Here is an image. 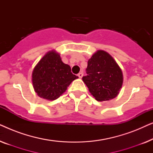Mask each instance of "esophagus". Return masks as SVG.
<instances>
[{"label": "esophagus", "instance_id": "1", "mask_svg": "<svg viewBox=\"0 0 153 153\" xmlns=\"http://www.w3.org/2000/svg\"><path fill=\"white\" fill-rule=\"evenodd\" d=\"M83 75V72H80V73H79V74H78V76H79L80 79H81V78H82Z\"/></svg>", "mask_w": 153, "mask_h": 153}]
</instances>
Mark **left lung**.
Wrapping results in <instances>:
<instances>
[{
  "label": "left lung",
  "mask_w": 153,
  "mask_h": 153,
  "mask_svg": "<svg viewBox=\"0 0 153 153\" xmlns=\"http://www.w3.org/2000/svg\"><path fill=\"white\" fill-rule=\"evenodd\" d=\"M87 76L82 80L96 100L107 101L118 96L123 83V72L109 53L98 50L88 61Z\"/></svg>",
  "instance_id": "1"
}]
</instances>
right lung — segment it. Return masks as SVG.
<instances>
[{"mask_svg":"<svg viewBox=\"0 0 153 153\" xmlns=\"http://www.w3.org/2000/svg\"><path fill=\"white\" fill-rule=\"evenodd\" d=\"M78 76L62 61L55 50L48 51L33 69V86L37 95L47 100H55L63 94Z\"/></svg>","mask_w":153,"mask_h":153,"instance_id":"obj_1","label":"right lung"}]
</instances>
